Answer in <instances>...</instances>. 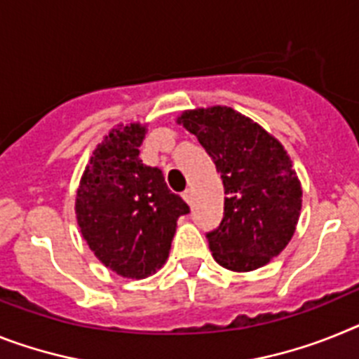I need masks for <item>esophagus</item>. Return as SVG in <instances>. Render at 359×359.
I'll return each instance as SVG.
<instances>
[{
	"instance_id": "obj_1",
	"label": "esophagus",
	"mask_w": 359,
	"mask_h": 359,
	"mask_svg": "<svg viewBox=\"0 0 359 359\" xmlns=\"http://www.w3.org/2000/svg\"><path fill=\"white\" fill-rule=\"evenodd\" d=\"M182 198L186 202H188L189 205H191V202H193V193H191V189H186V191L182 193Z\"/></svg>"
}]
</instances>
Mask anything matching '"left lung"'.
<instances>
[{"mask_svg":"<svg viewBox=\"0 0 359 359\" xmlns=\"http://www.w3.org/2000/svg\"><path fill=\"white\" fill-rule=\"evenodd\" d=\"M197 137L224 184V218L208 233L215 260L229 271H255L292 238L302 186L292 162L260 124L227 106L184 111L177 121Z\"/></svg>","mask_w":359,"mask_h":359,"instance_id":"1","label":"left lung"}]
</instances>
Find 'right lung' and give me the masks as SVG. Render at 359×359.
<instances>
[{
    "label": "right lung",
    "instance_id": "add662e5",
    "mask_svg": "<svg viewBox=\"0 0 359 359\" xmlns=\"http://www.w3.org/2000/svg\"><path fill=\"white\" fill-rule=\"evenodd\" d=\"M144 135L139 123L114 128L90 157L76 197L77 224L93 255L137 280L164 266L177 220L189 213L162 171L139 158Z\"/></svg>",
    "mask_w": 359,
    "mask_h": 359
}]
</instances>
